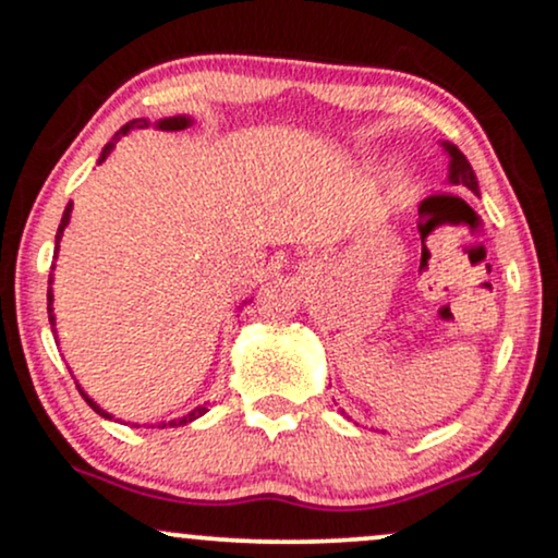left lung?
Masks as SVG:
<instances>
[{"mask_svg":"<svg viewBox=\"0 0 558 558\" xmlns=\"http://www.w3.org/2000/svg\"><path fill=\"white\" fill-rule=\"evenodd\" d=\"M444 149L448 155V183L464 185V189L475 191V194H477V189H480L477 175H475V170H472V165L466 162V157L457 149V146L448 144V141H444ZM341 414H345L343 409H341Z\"/></svg>","mask_w":558,"mask_h":558,"instance_id":"left-lung-1","label":"left lung"}]
</instances>
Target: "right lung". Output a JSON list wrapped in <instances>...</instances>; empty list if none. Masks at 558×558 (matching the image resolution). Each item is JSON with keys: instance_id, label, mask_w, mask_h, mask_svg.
I'll use <instances>...</instances> for the list:
<instances>
[{"instance_id": "obj_1", "label": "right lung", "mask_w": 558, "mask_h": 558, "mask_svg": "<svg viewBox=\"0 0 558 558\" xmlns=\"http://www.w3.org/2000/svg\"><path fill=\"white\" fill-rule=\"evenodd\" d=\"M191 123H194V120L189 118V114H175V118H162V120H157V128L159 131H185V128H189ZM151 123L146 118H136V120H131V123H125L123 128H120L118 133H114L112 136V141L110 144L105 146V149H101V155H99V165L105 162L107 157H110V151L114 149V144H118L120 138L123 136H128V133L131 131H138V128H149ZM70 213H73V202L68 204L65 207V213H62V220H60V228H57V235H54V259H57V252H60V241H62V233H65V228H68V222H70ZM54 270V267H52ZM47 312H49V323H52V330H54V306H52V301H54V293H52V278H49V291H47ZM57 332V330H54ZM78 390H81V396L83 399H86V403L88 407L94 409L96 414H99V417H105V420H112V414L110 412H105V409L99 407V403H96L94 399H88L86 396V390H83L81 386H78ZM209 409H207V403H202V407H196V409H191L189 414H185V417H178V420H170V422H162V427H178V425H189V422H194L196 417H202V414H207Z\"/></svg>"}]
</instances>
